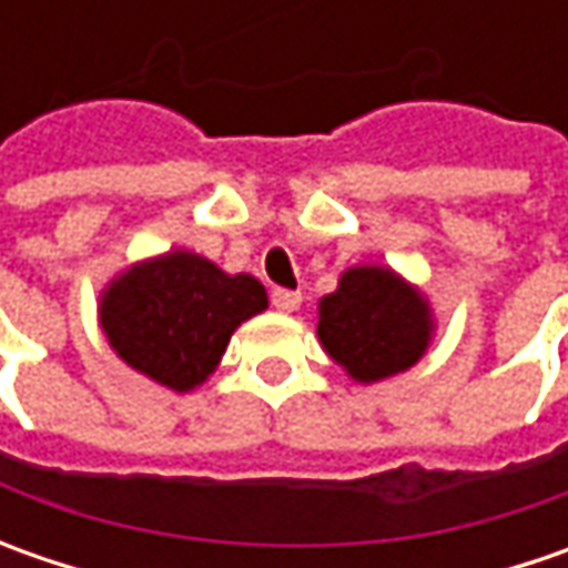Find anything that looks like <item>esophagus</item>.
<instances>
[{
    "mask_svg": "<svg viewBox=\"0 0 568 568\" xmlns=\"http://www.w3.org/2000/svg\"><path fill=\"white\" fill-rule=\"evenodd\" d=\"M272 303L277 313H296L300 303H303V294H300V291H284V287H277V291H272Z\"/></svg>",
    "mask_w": 568,
    "mask_h": 568,
    "instance_id": "esophagus-1",
    "label": "esophagus"
}]
</instances>
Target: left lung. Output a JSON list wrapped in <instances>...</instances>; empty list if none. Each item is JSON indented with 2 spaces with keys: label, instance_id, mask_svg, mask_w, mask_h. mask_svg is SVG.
<instances>
[{
  "label": "left lung",
  "instance_id": "obj_1",
  "mask_svg": "<svg viewBox=\"0 0 568 568\" xmlns=\"http://www.w3.org/2000/svg\"><path fill=\"white\" fill-rule=\"evenodd\" d=\"M429 306L388 268H351L318 303V341L357 382L404 373L429 344Z\"/></svg>",
  "mask_w": 568,
  "mask_h": 568
}]
</instances>
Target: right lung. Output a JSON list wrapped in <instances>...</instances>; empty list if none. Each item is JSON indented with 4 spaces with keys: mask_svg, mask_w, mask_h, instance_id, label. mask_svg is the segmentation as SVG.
I'll list each match as a JSON object with an SVG mask.
<instances>
[{
    "mask_svg": "<svg viewBox=\"0 0 568 568\" xmlns=\"http://www.w3.org/2000/svg\"><path fill=\"white\" fill-rule=\"evenodd\" d=\"M265 306V287L252 274L166 252L113 281L100 300V325L132 369L189 392L214 373L236 325Z\"/></svg>",
    "mask_w": 568,
    "mask_h": 568,
    "instance_id": "obj_1",
    "label": "right lung"
}]
</instances>
